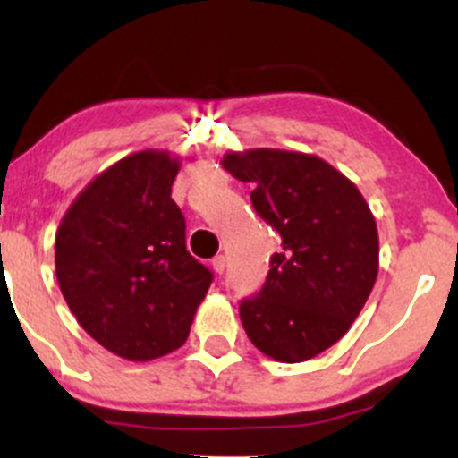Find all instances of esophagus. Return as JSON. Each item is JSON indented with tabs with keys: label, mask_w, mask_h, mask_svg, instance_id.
<instances>
[{
	"label": "esophagus",
	"mask_w": 458,
	"mask_h": 458,
	"mask_svg": "<svg viewBox=\"0 0 458 458\" xmlns=\"http://www.w3.org/2000/svg\"><path fill=\"white\" fill-rule=\"evenodd\" d=\"M213 269H215V273H219V276H222V273L225 271V256L224 254H219V256H215L213 259Z\"/></svg>",
	"instance_id": "34e87169"
}]
</instances>
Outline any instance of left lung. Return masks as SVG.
<instances>
[{
  "label": "left lung",
  "instance_id": "8db88e82",
  "mask_svg": "<svg viewBox=\"0 0 458 458\" xmlns=\"http://www.w3.org/2000/svg\"><path fill=\"white\" fill-rule=\"evenodd\" d=\"M222 165L254 185L256 213L282 236L262 291L241 301L247 338L282 364L312 360L351 329L375 286V215L355 182L317 155L230 150Z\"/></svg>",
  "mask_w": 458,
  "mask_h": 458
}]
</instances>
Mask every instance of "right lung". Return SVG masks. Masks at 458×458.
I'll return each mask as SVG.
<instances>
[{"label": "right lung", "mask_w": 458, "mask_h": 458, "mask_svg": "<svg viewBox=\"0 0 458 458\" xmlns=\"http://www.w3.org/2000/svg\"><path fill=\"white\" fill-rule=\"evenodd\" d=\"M181 159L140 150L94 176L55 234V276L77 323L129 361L185 344L211 271L185 245L172 199Z\"/></svg>", "instance_id": "right-lung-1"}]
</instances>
